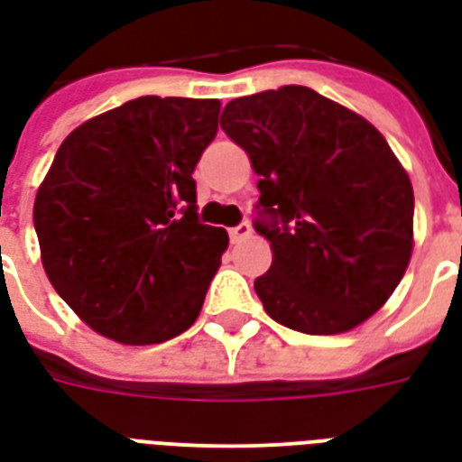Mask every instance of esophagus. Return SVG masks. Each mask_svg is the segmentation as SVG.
Here are the masks:
<instances>
[{
    "label": "esophagus",
    "instance_id": "34e87169",
    "mask_svg": "<svg viewBox=\"0 0 462 462\" xmlns=\"http://www.w3.org/2000/svg\"><path fill=\"white\" fill-rule=\"evenodd\" d=\"M249 235H252V225H249L247 220H242L240 225H235V227H230V240L232 242L245 240V237H249Z\"/></svg>",
    "mask_w": 462,
    "mask_h": 462
}]
</instances>
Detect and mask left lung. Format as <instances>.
<instances>
[{
    "label": "left lung",
    "mask_w": 462,
    "mask_h": 462,
    "mask_svg": "<svg viewBox=\"0 0 462 462\" xmlns=\"http://www.w3.org/2000/svg\"><path fill=\"white\" fill-rule=\"evenodd\" d=\"M220 126L259 176L254 230L274 254L254 282L266 313L309 336L360 326L413 247L411 180L384 136L303 85L227 102Z\"/></svg>",
    "instance_id": "obj_1"
}]
</instances>
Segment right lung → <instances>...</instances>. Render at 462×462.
Here are the masks:
<instances>
[{"label":"right lung","mask_w":462,"mask_h":462,"mask_svg":"<svg viewBox=\"0 0 462 462\" xmlns=\"http://www.w3.org/2000/svg\"><path fill=\"white\" fill-rule=\"evenodd\" d=\"M217 115V100L149 95L58 149L33 227L53 289L95 333L153 345L196 323L227 249V232L198 220L193 180Z\"/></svg>","instance_id":"right-lung-1"}]
</instances>
